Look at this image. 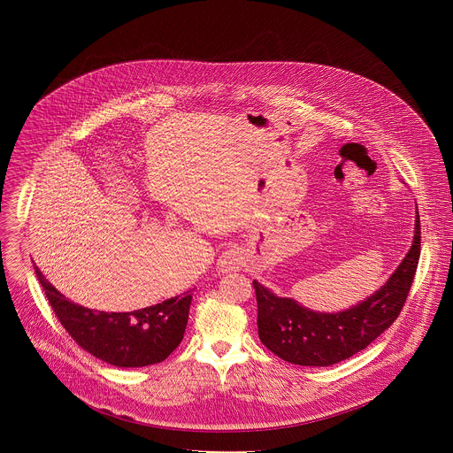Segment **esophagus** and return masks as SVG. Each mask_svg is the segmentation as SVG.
<instances>
[{"mask_svg":"<svg viewBox=\"0 0 453 453\" xmlns=\"http://www.w3.org/2000/svg\"><path fill=\"white\" fill-rule=\"evenodd\" d=\"M242 268V255L239 250H226L218 259V270L221 273L239 272Z\"/></svg>","mask_w":453,"mask_h":453,"instance_id":"34e87169","label":"esophagus"}]
</instances>
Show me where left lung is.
I'll return each instance as SVG.
<instances>
[{
  "label": "left lung",
  "instance_id": "1",
  "mask_svg": "<svg viewBox=\"0 0 453 453\" xmlns=\"http://www.w3.org/2000/svg\"><path fill=\"white\" fill-rule=\"evenodd\" d=\"M417 205V203H415ZM420 257V218L415 207L413 241L384 286L359 303L318 312L293 298L277 296L253 280L261 343L280 359L300 366H329L366 349L399 316Z\"/></svg>",
  "mask_w": 453,
  "mask_h": 453
}]
</instances>
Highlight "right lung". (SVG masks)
I'll return each instance as SVG.
<instances>
[{"label": "right lung", "instance_id": "add662e5", "mask_svg": "<svg viewBox=\"0 0 453 453\" xmlns=\"http://www.w3.org/2000/svg\"><path fill=\"white\" fill-rule=\"evenodd\" d=\"M36 275L65 331L81 349L108 365L119 368L157 365L183 340L192 295L174 296L135 312L108 314L74 305L47 282L38 268Z\"/></svg>", "mask_w": 453, "mask_h": 453}]
</instances>
